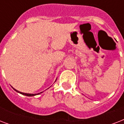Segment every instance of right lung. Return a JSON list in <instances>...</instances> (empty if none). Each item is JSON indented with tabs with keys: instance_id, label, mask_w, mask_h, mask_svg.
I'll list each match as a JSON object with an SVG mask.
<instances>
[{
	"instance_id": "1",
	"label": "right lung",
	"mask_w": 124,
	"mask_h": 124,
	"mask_svg": "<svg viewBox=\"0 0 124 124\" xmlns=\"http://www.w3.org/2000/svg\"><path fill=\"white\" fill-rule=\"evenodd\" d=\"M13 89H14L15 91H16V92L19 93H20V94H23V95H26V96H35V95H37V94H40V93H42V92L40 93H37V94H30V93H22V92H20V91H17L16 89H15L13 88Z\"/></svg>"
}]
</instances>
